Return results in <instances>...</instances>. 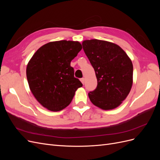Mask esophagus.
Instances as JSON below:
<instances>
[{"label":"esophagus","mask_w":160,"mask_h":160,"mask_svg":"<svg viewBox=\"0 0 160 160\" xmlns=\"http://www.w3.org/2000/svg\"><path fill=\"white\" fill-rule=\"evenodd\" d=\"M81 83H82L84 84V83H85V79H84V78H82V79H81Z\"/></svg>","instance_id":"1"}]
</instances>
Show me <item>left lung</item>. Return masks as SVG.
<instances>
[{
	"instance_id": "8db88e82",
	"label": "left lung",
	"mask_w": 160,
	"mask_h": 160,
	"mask_svg": "<svg viewBox=\"0 0 160 160\" xmlns=\"http://www.w3.org/2000/svg\"><path fill=\"white\" fill-rule=\"evenodd\" d=\"M82 45L98 80L97 88L88 94L90 101L103 110L117 108L132 88V60L113 42L91 39L83 41Z\"/></svg>"
}]
</instances>
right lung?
<instances>
[{
    "instance_id": "right-lung-1",
    "label": "right lung",
    "mask_w": 160,
    "mask_h": 160,
    "mask_svg": "<svg viewBox=\"0 0 160 160\" xmlns=\"http://www.w3.org/2000/svg\"><path fill=\"white\" fill-rule=\"evenodd\" d=\"M81 49L79 41H52L41 47L28 61L26 72L29 88L48 110L65 109L83 85L71 67V61Z\"/></svg>"
}]
</instances>
